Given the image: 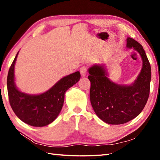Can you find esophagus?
Returning a JSON list of instances; mask_svg holds the SVG:
<instances>
[{
	"label": "esophagus",
	"mask_w": 160,
	"mask_h": 160,
	"mask_svg": "<svg viewBox=\"0 0 160 160\" xmlns=\"http://www.w3.org/2000/svg\"><path fill=\"white\" fill-rule=\"evenodd\" d=\"M80 72L81 75H82V77L86 76L87 73H88V68H87V66H82L80 68Z\"/></svg>",
	"instance_id": "34e87169"
}]
</instances>
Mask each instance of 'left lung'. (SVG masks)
Listing matches in <instances>:
<instances>
[{"instance_id": "8db88e82", "label": "left lung", "mask_w": 160, "mask_h": 160, "mask_svg": "<svg viewBox=\"0 0 160 160\" xmlns=\"http://www.w3.org/2000/svg\"><path fill=\"white\" fill-rule=\"evenodd\" d=\"M127 47L134 48L142 60L141 72L132 85H119L112 82L103 66L96 65L89 69L92 106L100 119L112 125L127 123L138 116L150 94L151 67L145 51L141 44L130 37Z\"/></svg>"}]
</instances>
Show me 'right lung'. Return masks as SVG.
<instances>
[{
  "mask_svg": "<svg viewBox=\"0 0 160 160\" xmlns=\"http://www.w3.org/2000/svg\"><path fill=\"white\" fill-rule=\"evenodd\" d=\"M18 54L10 67L7 78L10 106L15 115L28 125L35 127L47 126L53 122L61 112L65 92L79 81L80 72L63 78L44 93L38 95L27 94L19 91L14 82V68Z\"/></svg>",
  "mask_w": 160,
  "mask_h": 160,
  "instance_id": "add662e5",
  "label": "right lung"
}]
</instances>
